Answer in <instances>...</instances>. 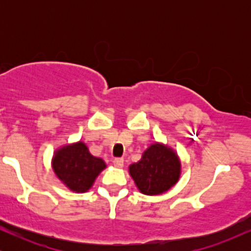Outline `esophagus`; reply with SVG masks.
Returning a JSON list of instances; mask_svg holds the SVG:
<instances>
[{
    "instance_id": "obj_1",
    "label": "esophagus",
    "mask_w": 251,
    "mask_h": 251,
    "mask_svg": "<svg viewBox=\"0 0 251 251\" xmlns=\"http://www.w3.org/2000/svg\"><path fill=\"white\" fill-rule=\"evenodd\" d=\"M113 165L117 166V168H123V166H124V159H123V158H114Z\"/></svg>"
}]
</instances>
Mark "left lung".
Segmentation results:
<instances>
[{
  "instance_id": "1",
  "label": "left lung",
  "mask_w": 251,
  "mask_h": 251,
  "mask_svg": "<svg viewBox=\"0 0 251 251\" xmlns=\"http://www.w3.org/2000/svg\"><path fill=\"white\" fill-rule=\"evenodd\" d=\"M180 163L169 148L153 144L144 152L142 159L129 166V175L138 189L145 195H159L177 183Z\"/></svg>"
}]
</instances>
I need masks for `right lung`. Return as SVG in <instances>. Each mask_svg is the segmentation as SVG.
Segmentation results:
<instances>
[{
	"mask_svg": "<svg viewBox=\"0 0 251 251\" xmlns=\"http://www.w3.org/2000/svg\"><path fill=\"white\" fill-rule=\"evenodd\" d=\"M105 168V162L89 153L87 146L81 142L59 150L53 159L57 177L76 192L87 191Z\"/></svg>",
	"mask_w": 251,
	"mask_h": 251,
	"instance_id": "1",
	"label": "right lung"
}]
</instances>
